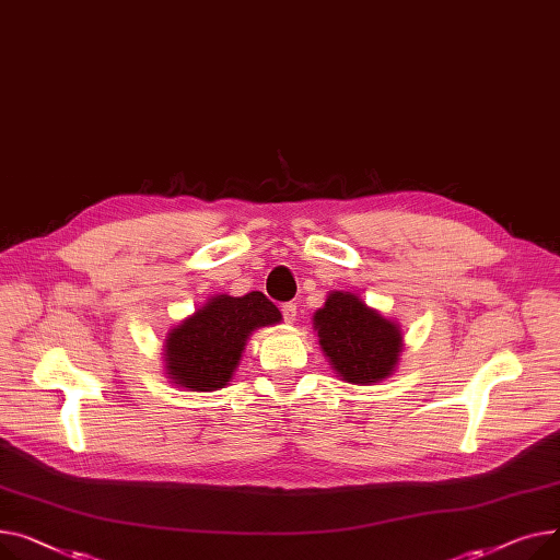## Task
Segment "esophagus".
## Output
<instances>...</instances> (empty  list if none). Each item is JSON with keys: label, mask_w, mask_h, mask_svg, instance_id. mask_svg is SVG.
I'll use <instances>...</instances> for the list:
<instances>
[{"label": "esophagus", "mask_w": 560, "mask_h": 560, "mask_svg": "<svg viewBox=\"0 0 560 560\" xmlns=\"http://www.w3.org/2000/svg\"><path fill=\"white\" fill-rule=\"evenodd\" d=\"M280 310H282V316L287 323H293L295 316H299V312H295V303H284Z\"/></svg>", "instance_id": "1"}]
</instances>
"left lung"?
<instances>
[{
	"label": "left lung",
	"mask_w": 560,
	"mask_h": 560,
	"mask_svg": "<svg viewBox=\"0 0 560 560\" xmlns=\"http://www.w3.org/2000/svg\"><path fill=\"white\" fill-rule=\"evenodd\" d=\"M318 343L337 375L350 384L386 380L398 366L402 330L357 293L332 291L314 314Z\"/></svg>",
	"instance_id": "obj_1"
}]
</instances>
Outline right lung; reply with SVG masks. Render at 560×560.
<instances>
[{
    "mask_svg": "<svg viewBox=\"0 0 560 560\" xmlns=\"http://www.w3.org/2000/svg\"><path fill=\"white\" fill-rule=\"evenodd\" d=\"M280 320V310L261 291L212 295L164 339V371L187 390H219L233 380L248 337Z\"/></svg>",
    "mask_w": 560,
    "mask_h": 560,
    "instance_id": "add662e5",
    "label": "right lung"
}]
</instances>
